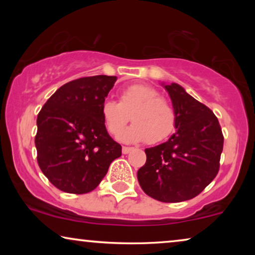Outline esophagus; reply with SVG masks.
<instances>
[{
    "label": "esophagus",
    "instance_id": "34e87169",
    "mask_svg": "<svg viewBox=\"0 0 255 255\" xmlns=\"http://www.w3.org/2000/svg\"><path fill=\"white\" fill-rule=\"evenodd\" d=\"M122 151H123L124 154H128V153H130L132 151V147H127V146H123V149H122Z\"/></svg>",
    "mask_w": 255,
    "mask_h": 255
}]
</instances>
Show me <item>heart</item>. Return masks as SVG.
I'll list each match as a JSON object with an SVG mask.
<instances>
[{"label": "heart", "mask_w": 255, "mask_h": 255, "mask_svg": "<svg viewBox=\"0 0 255 255\" xmlns=\"http://www.w3.org/2000/svg\"><path fill=\"white\" fill-rule=\"evenodd\" d=\"M101 116L110 134L117 135L128 123L130 128L121 133L125 142L145 140L158 144L173 133L176 115L173 107L154 88L144 85H132L120 94V102L104 100L101 104Z\"/></svg>", "instance_id": "heart-1"}]
</instances>
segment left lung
Returning <instances> with one entry per match:
<instances>
[{"label": "left lung", "mask_w": 255, "mask_h": 255, "mask_svg": "<svg viewBox=\"0 0 255 255\" xmlns=\"http://www.w3.org/2000/svg\"><path fill=\"white\" fill-rule=\"evenodd\" d=\"M176 115V132L145 149L137 177L145 194L165 203L196 197L215 179L224 145L215 114L177 83L165 86Z\"/></svg>", "instance_id": "left-lung-1"}]
</instances>
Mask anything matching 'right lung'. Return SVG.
<instances>
[{
    "instance_id": "obj_1",
    "label": "right lung",
    "mask_w": 255,
    "mask_h": 255,
    "mask_svg": "<svg viewBox=\"0 0 255 255\" xmlns=\"http://www.w3.org/2000/svg\"><path fill=\"white\" fill-rule=\"evenodd\" d=\"M116 80L108 75L73 80L38 114V165L61 191L80 195L94 190L110 163L122 155V146L108 133L101 116V104Z\"/></svg>"
}]
</instances>
